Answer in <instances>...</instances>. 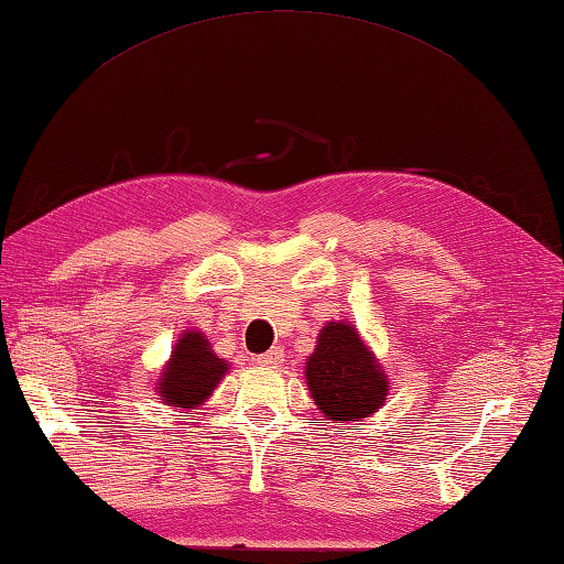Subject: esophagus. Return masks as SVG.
I'll return each instance as SVG.
<instances>
[{"label": "esophagus", "mask_w": 564, "mask_h": 564, "mask_svg": "<svg viewBox=\"0 0 564 564\" xmlns=\"http://www.w3.org/2000/svg\"><path fill=\"white\" fill-rule=\"evenodd\" d=\"M254 361L260 364V367H280V364L284 361V354H282L280 347H272L270 351L260 354V357H257Z\"/></svg>", "instance_id": "34e87169"}]
</instances>
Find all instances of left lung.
Returning <instances> with one entry per match:
<instances>
[{
	"label": "left lung",
	"instance_id": "obj_1",
	"mask_svg": "<svg viewBox=\"0 0 564 564\" xmlns=\"http://www.w3.org/2000/svg\"><path fill=\"white\" fill-rule=\"evenodd\" d=\"M307 383L314 403L337 423L367 419L387 399V377L347 322H329L307 359Z\"/></svg>",
	"mask_w": 564,
	"mask_h": 564
}]
</instances>
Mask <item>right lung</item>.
I'll use <instances>...</instances> for the list:
<instances>
[{"label": "right lung", "instance_id": "right-lung-1", "mask_svg": "<svg viewBox=\"0 0 564 564\" xmlns=\"http://www.w3.org/2000/svg\"><path fill=\"white\" fill-rule=\"evenodd\" d=\"M225 371L227 364L215 357L210 341L203 334L187 332L175 344L173 359L167 361L158 389H161L163 401L171 406L195 409L215 391Z\"/></svg>", "mask_w": 564, "mask_h": 564}]
</instances>
